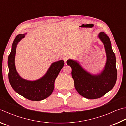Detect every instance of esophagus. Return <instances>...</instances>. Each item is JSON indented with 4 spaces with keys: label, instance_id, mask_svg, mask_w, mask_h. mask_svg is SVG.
I'll return each mask as SVG.
<instances>
[{
    "label": "esophagus",
    "instance_id": "esophagus-1",
    "mask_svg": "<svg viewBox=\"0 0 126 126\" xmlns=\"http://www.w3.org/2000/svg\"><path fill=\"white\" fill-rule=\"evenodd\" d=\"M70 55H68V54H65V55H64L63 56V59H64V61L65 62H66L67 61V59H69V58H70Z\"/></svg>",
    "mask_w": 126,
    "mask_h": 126
}]
</instances>
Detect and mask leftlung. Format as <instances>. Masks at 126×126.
Returning <instances> with one entry per match:
<instances>
[{"label": "left lung", "mask_w": 126, "mask_h": 126, "mask_svg": "<svg viewBox=\"0 0 126 126\" xmlns=\"http://www.w3.org/2000/svg\"><path fill=\"white\" fill-rule=\"evenodd\" d=\"M98 37L103 43L107 57L106 64L101 73L91 74L77 61L69 59L67 61L72 68V77L76 91L82 96L90 99L101 98L112 89L117 77L116 56L110 38L103 32L99 33Z\"/></svg>", "instance_id": "obj_1"}]
</instances>
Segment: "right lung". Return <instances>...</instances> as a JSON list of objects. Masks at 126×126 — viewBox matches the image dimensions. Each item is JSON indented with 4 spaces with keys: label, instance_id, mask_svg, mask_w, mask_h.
<instances>
[{
    "label": "right lung",
    "instance_id": "add662e5",
    "mask_svg": "<svg viewBox=\"0 0 126 126\" xmlns=\"http://www.w3.org/2000/svg\"><path fill=\"white\" fill-rule=\"evenodd\" d=\"M26 34L18 35L13 42L8 59V78L12 87L16 93L31 101H39L47 98L53 92L55 80L64 65V62L60 60L53 62L46 73L36 80H28L21 77L15 66V56L17 44Z\"/></svg>",
    "mask_w": 126,
    "mask_h": 126
}]
</instances>
